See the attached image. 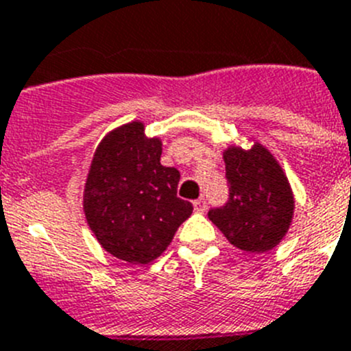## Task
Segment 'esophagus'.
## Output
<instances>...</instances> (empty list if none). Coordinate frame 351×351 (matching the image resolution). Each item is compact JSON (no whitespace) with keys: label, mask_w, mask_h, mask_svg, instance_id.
Returning a JSON list of instances; mask_svg holds the SVG:
<instances>
[{"label":"esophagus","mask_w":351,"mask_h":351,"mask_svg":"<svg viewBox=\"0 0 351 351\" xmlns=\"http://www.w3.org/2000/svg\"><path fill=\"white\" fill-rule=\"evenodd\" d=\"M193 206H195V210H197V213H204V210H206V198H197V200H195L193 202Z\"/></svg>","instance_id":"obj_1"}]
</instances>
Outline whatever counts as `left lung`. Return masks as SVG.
Instances as JSON below:
<instances>
[{
  "mask_svg": "<svg viewBox=\"0 0 351 351\" xmlns=\"http://www.w3.org/2000/svg\"><path fill=\"white\" fill-rule=\"evenodd\" d=\"M228 181L225 206L207 213L230 244L263 253L280 244L293 216V193L280 163L262 144L223 154Z\"/></svg>",
  "mask_w": 351,
  "mask_h": 351,
  "instance_id": "1",
  "label": "left lung"
}]
</instances>
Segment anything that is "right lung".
I'll list each match as a JSON object with an SVG mask.
<instances>
[{
  "instance_id": "obj_1",
  "label": "right lung",
  "mask_w": 351,
  "mask_h": 351,
  "mask_svg": "<svg viewBox=\"0 0 351 351\" xmlns=\"http://www.w3.org/2000/svg\"><path fill=\"white\" fill-rule=\"evenodd\" d=\"M161 141L133 121L100 142L84 190L89 228L105 251L149 263L167 250L193 206L178 197L181 173L160 163Z\"/></svg>"
}]
</instances>
